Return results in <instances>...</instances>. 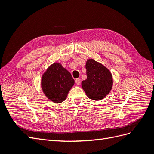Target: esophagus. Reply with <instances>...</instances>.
<instances>
[{"label": "esophagus", "instance_id": "1", "mask_svg": "<svg viewBox=\"0 0 154 154\" xmlns=\"http://www.w3.org/2000/svg\"><path fill=\"white\" fill-rule=\"evenodd\" d=\"M75 82H76V84L77 85H80V83H81V80H80V79H79V78L76 79Z\"/></svg>", "mask_w": 154, "mask_h": 154}]
</instances>
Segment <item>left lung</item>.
Returning <instances> with one entry per match:
<instances>
[{"label":"left lung","mask_w":154,"mask_h":154,"mask_svg":"<svg viewBox=\"0 0 154 154\" xmlns=\"http://www.w3.org/2000/svg\"><path fill=\"white\" fill-rule=\"evenodd\" d=\"M87 79L82 82V87L88 98L99 101L108 95L113 85L112 75L103 65L94 59L86 62Z\"/></svg>","instance_id":"8db88e82"}]
</instances>
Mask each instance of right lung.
<instances>
[{
    "label": "right lung",
    "mask_w": 154,
    "mask_h": 154,
    "mask_svg": "<svg viewBox=\"0 0 154 154\" xmlns=\"http://www.w3.org/2000/svg\"><path fill=\"white\" fill-rule=\"evenodd\" d=\"M74 84L71 73L58 62L51 65L42 76L41 87L44 94L54 103L66 100Z\"/></svg>",
    "instance_id": "obj_1"
}]
</instances>
